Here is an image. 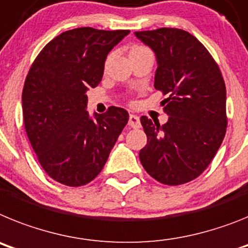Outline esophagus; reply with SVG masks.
I'll use <instances>...</instances> for the list:
<instances>
[{"label": "esophagus", "mask_w": 248, "mask_h": 248, "mask_svg": "<svg viewBox=\"0 0 248 248\" xmlns=\"http://www.w3.org/2000/svg\"><path fill=\"white\" fill-rule=\"evenodd\" d=\"M128 124H130L132 128H140V127H141V122H140L139 116L130 115V118H128Z\"/></svg>", "instance_id": "34e87169"}]
</instances>
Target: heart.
I'll use <instances>...</instances> for the list:
<instances>
[{"label":"heart","instance_id":"1","mask_svg":"<svg viewBox=\"0 0 248 248\" xmlns=\"http://www.w3.org/2000/svg\"><path fill=\"white\" fill-rule=\"evenodd\" d=\"M146 48H147V47L145 46H135L131 51H140V49H146Z\"/></svg>","mask_w":248,"mask_h":248}]
</instances>
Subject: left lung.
<instances>
[{"label":"left lung","mask_w":248,"mask_h":248,"mask_svg":"<svg viewBox=\"0 0 248 248\" xmlns=\"http://www.w3.org/2000/svg\"><path fill=\"white\" fill-rule=\"evenodd\" d=\"M156 53L155 88L169 121L142 116L147 145L140 160L151 177L178 186L199 177L214 160L227 127L226 86L218 64L195 36L178 29L135 32Z\"/></svg>","instance_id":"1"}]
</instances>
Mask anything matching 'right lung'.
<instances>
[{"instance_id": "obj_1", "label": "right lung", "mask_w": 248, "mask_h": 248, "mask_svg": "<svg viewBox=\"0 0 248 248\" xmlns=\"http://www.w3.org/2000/svg\"><path fill=\"white\" fill-rule=\"evenodd\" d=\"M128 33L92 27L62 32L30 67L22 91L26 133L42 169L60 184L78 187L97 177L128 122L121 107L96 113V121L86 111V91L101 82L107 55Z\"/></svg>"}]
</instances>
